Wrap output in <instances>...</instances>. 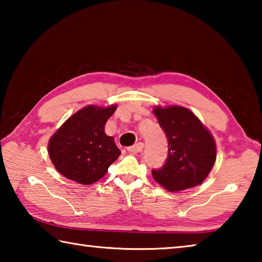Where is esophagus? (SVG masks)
Segmentation results:
<instances>
[{"label": "esophagus", "mask_w": 262, "mask_h": 262, "mask_svg": "<svg viewBox=\"0 0 262 262\" xmlns=\"http://www.w3.org/2000/svg\"><path fill=\"white\" fill-rule=\"evenodd\" d=\"M144 148V144L142 143V142H139V143H136L135 145H132V147H128L127 150L132 154H137V152H141L142 150Z\"/></svg>", "instance_id": "esophagus-1"}]
</instances>
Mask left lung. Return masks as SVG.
Wrapping results in <instances>:
<instances>
[{"mask_svg":"<svg viewBox=\"0 0 262 262\" xmlns=\"http://www.w3.org/2000/svg\"><path fill=\"white\" fill-rule=\"evenodd\" d=\"M165 133L168 150L162 167L152 168V177L170 192L200 185L216 161L215 141L189 110L180 106L154 110Z\"/></svg>","mask_w":262,"mask_h":262,"instance_id":"1","label":"left lung"}]
</instances>
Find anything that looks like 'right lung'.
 Instances as JSON below:
<instances>
[{
    "label": "right lung",
    "instance_id": "1",
    "mask_svg": "<svg viewBox=\"0 0 262 262\" xmlns=\"http://www.w3.org/2000/svg\"><path fill=\"white\" fill-rule=\"evenodd\" d=\"M117 106H88L62 125L50 140L48 154L62 176L83 185L99 180L120 156L112 136L104 132Z\"/></svg>",
    "mask_w": 262,
    "mask_h": 262
}]
</instances>
